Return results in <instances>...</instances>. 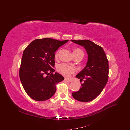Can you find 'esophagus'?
I'll use <instances>...</instances> for the list:
<instances>
[{
    "label": "esophagus",
    "instance_id": "1",
    "mask_svg": "<svg viewBox=\"0 0 130 130\" xmlns=\"http://www.w3.org/2000/svg\"><path fill=\"white\" fill-rule=\"evenodd\" d=\"M65 81H67V82H72V80L69 79V78H65Z\"/></svg>",
    "mask_w": 130,
    "mask_h": 130
}]
</instances>
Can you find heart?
<instances>
[{
  "label": "heart",
  "instance_id": "1",
  "mask_svg": "<svg viewBox=\"0 0 130 130\" xmlns=\"http://www.w3.org/2000/svg\"><path fill=\"white\" fill-rule=\"evenodd\" d=\"M81 53L83 54V52H82L81 50H79V49L75 50L73 52V53ZM59 53H60V50L57 51L56 52L55 55L56 57H57L58 56ZM57 70L58 72H60L61 74L63 75L68 77L70 75V74H71L75 73L76 71V69L74 67H70V66H68V65H67L66 64L62 63V64H59L57 66Z\"/></svg>",
  "mask_w": 130,
  "mask_h": 130
}]
</instances>
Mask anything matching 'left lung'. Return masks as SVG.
<instances>
[{
    "mask_svg": "<svg viewBox=\"0 0 130 130\" xmlns=\"http://www.w3.org/2000/svg\"><path fill=\"white\" fill-rule=\"evenodd\" d=\"M86 50L87 62L85 68L76 77L80 81L85 78L84 83L77 92L72 93L75 99L88 102L99 95L107 84L108 78V61L103 48L89 40H72Z\"/></svg>",
    "mask_w": 130,
    "mask_h": 130,
    "instance_id": "obj_1",
    "label": "left lung"
}]
</instances>
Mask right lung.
Instances as JSON below:
<instances>
[{
    "label": "right lung",
    "instance_id": "obj_1",
    "mask_svg": "<svg viewBox=\"0 0 130 130\" xmlns=\"http://www.w3.org/2000/svg\"><path fill=\"white\" fill-rule=\"evenodd\" d=\"M68 41L36 39L24 50L19 78L25 91L32 99L42 101L50 99L56 92V84L64 80L59 73L53 74L55 71V53ZM46 74L50 75L45 77Z\"/></svg>",
    "mask_w": 130,
    "mask_h": 130
}]
</instances>
